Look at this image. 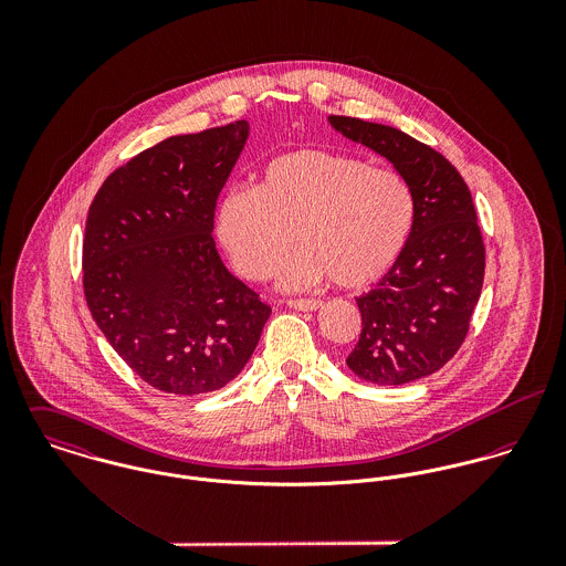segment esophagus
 Here are the masks:
<instances>
[{
  "label": "esophagus",
  "instance_id": "1",
  "mask_svg": "<svg viewBox=\"0 0 566 566\" xmlns=\"http://www.w3.org/2000/svg\"><path fill=\"white\" fill-rule=\"evenodd\" d=\"M287 307L298 310V312H316L323 307V301L316 298H296V301H287Z\"/></svg>",
  "mask_w": 566,
  "mask_h": 566
}]
</instances>
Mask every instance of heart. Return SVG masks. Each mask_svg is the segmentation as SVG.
<instances>
[{
  "instance_id": "obj_1",
  "label": "heart",
  "mask_w": 566,
  "mask_h": 566,
  "mask_svg": "<svg viewBox=\"0 0 566 566\" xmlns=\"http://www.w3.org/2000/svg\"><path fill=\"white\" fill-rule=\"evenodd\" d=\"M413 222L416 200L399 171L350 155L294 150L265 165L256 189L224 193L216 233L250 281L279 268L294 234L303 252L283 268V287L331 279L342 290H364L395 268Z\"/></svg>"
}]
</instances>
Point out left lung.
Segmentation results:
<instances>
[{"instance_id": "obj_1", "label": "left lung", "mask_w": 566, "mask_h": 566, "mask_svg": "<svg viewBox=\"0 0 566 566\" xmlns=\"http://www.w3.org/2000/svg\"><path fill=\"white\" fill-rule=\"evenodd\" d=\"M328 122L392 163L416 200L403 254L375 290L355 298L361 335L346 357L368 384H411L440 370L469 333L485 268L475 205L460 171L403 130L342 115Z\"/></svg>"}]
</instances>
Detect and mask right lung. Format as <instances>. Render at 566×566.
Segmentation results:
<instances>
[{"label":"right lung","mask_w":566,"mask_h":566,"mask_svg":"<svg viewBox=\"0 0 566 566\" xmlns=\"http://www.w3.org/2000/svg\"><path fill=\"white\" fill-rule=\"evenodd\" d=\"M248 133L240 119L163 139L115 169L88 207V312L117 355L167 395L233 381L272 312L229 272L211 235Z\"/></svg>","instance_id":"add662e5"}]
</instances>
